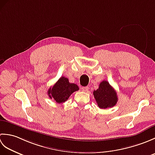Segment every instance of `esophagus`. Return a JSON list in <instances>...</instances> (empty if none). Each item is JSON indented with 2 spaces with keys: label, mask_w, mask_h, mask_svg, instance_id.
I'll return each instance as SVG.
<instances>
[{
  "label": "esophagus",
  "mask_w": 155,
  "mask_h": 155,
  "mask_svg": "<svg viewBox=\"0 0 155 155\" xmlns=\"http://www.w3.org/2000/svg\"><path fill=\"white\" fill-rule=\"evenodd\" d=\"M81 89H82V91H84V92H87L89 88H88V87H82Z\"/></svg>",
  "instance_id": "obj_1"
}]
</instances>
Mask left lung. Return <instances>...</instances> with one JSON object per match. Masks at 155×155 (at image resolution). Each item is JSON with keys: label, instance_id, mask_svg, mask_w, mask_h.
<instances>
[{"label": "left lung", "instance_id": "obj_1", "mask_svg": "<svg viewBox=\"0 0 155 155\" xmlns=\"http://www.w3.org/2000/svg\"><path fill=\"white\" fill-rule=\"evenodd\" d=\"M93 94L98 107L103 109L114 107L118 101L117 92L107 81L101 82L98 89L93 91Z\"/></svg>", "mask_w": 155, "mask_h": 155}]
</instances>
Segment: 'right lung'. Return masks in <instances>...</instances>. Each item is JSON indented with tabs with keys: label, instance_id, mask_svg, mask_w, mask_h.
<instances>
[{
	"label": "right lung",
	"instance_id": "add662e5",
	"mask_svg": "<svg viewBox=\"0 0 155 155\" xmlns=\"http://www.w3.org/2000/svg\"><path fill=\"white\" fill-rule=\"evenodd\" d=\"M78 89L77 84L70 83L67 78L62 77L53 87L49 88L48 94L50 98H53L57 103H62L67 101L71 94Z\"/></svg>",
	"mask_w": 155,
	"mask_h": 155
}]
</instances>
